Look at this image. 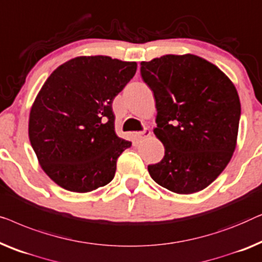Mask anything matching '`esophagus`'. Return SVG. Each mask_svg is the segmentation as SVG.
I'll return each mask as SVG.
<instances>
[{"label":"esophagus","instance_id":"esophagus-1","mask_svg":"<svg viewBox=\"0 0 262 262\" xmlns=\"http://www.w3.org/2000/svg\"><path fill=\"white\" fill-rule=\"evenodd\" d=\"M150 135V130L149 129H146L142 130V132H136L135 133V139L138 140V141H141V140L148 138V136Z\"/></svg>","mask_w":262,"mask_h":262}]
</instances>
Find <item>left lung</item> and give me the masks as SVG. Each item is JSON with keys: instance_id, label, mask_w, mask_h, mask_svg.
I'll return each mask as SVG.
<instances>
[{"instance_id": "obj_1", "label": "left lung", "mask_w": 262, "mask_h": 262, "mask_svg": "<svg viewBox=\"0 0 262 262\" xmlns=\"http://www.w3.org/2000/svg\"><path fill=\"white\" fill-rule=\"evenodd\" d=\"M141 76L154 94L157 127L165 147L149 165L154 182L190 194L208 187L236 148L241 103L226 73L194 54H165L141 61Z\"/></svg>"}]
</instances>
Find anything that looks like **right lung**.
Wrapping results in <instances>:
<instances>
[{
    "label": "right lung",
    "instance_id": "add662e5",
    "mask_svg": "<svg viewBox=\"0 0 262 262\" xmlns=\"http://www.w3.org/2000/svg\"><path fill=\"white\" fill-rule=\"evenodd\" d=\"M138 64L82 56L51 73L33 102L28 136L43 172L62 189L91 192L110 183L132 142L115 133L113 101Z\"/></svg>",
    "mask_w": 262,
    "mask_h": 262
}]
</instances>
